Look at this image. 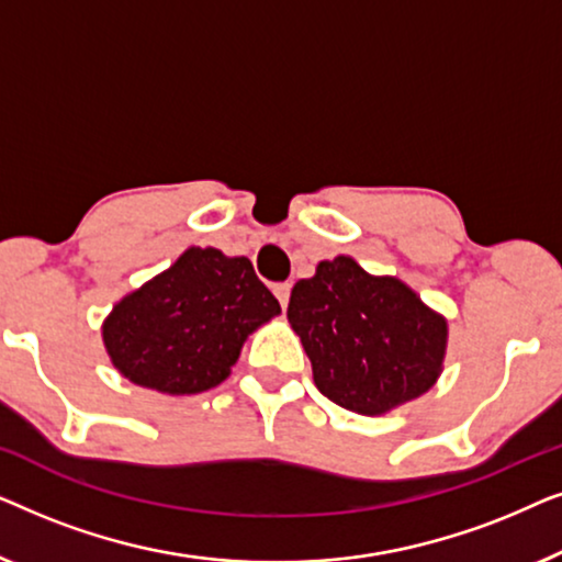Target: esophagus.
Instances as JSON below:
<instances>
[{"label":"esophagus","mask_w":562,"mask_h":562,"mask_svg":"<svg viewBox=\"0 0 562 562\" xmlns=\"http://www.w3.org/2000/svg\"><path fill=\"white\" fill-rule=\"evenodd\" d=\"M273 294H276V299H279V304L283 306V310H286V306H289V296H291V283H289V281H286V283H276Z\"/></svg>","instance_id":"1"}]
</instances>
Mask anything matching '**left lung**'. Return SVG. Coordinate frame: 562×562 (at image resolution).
Returning <instances> with one entry per match:
<instances>
[{
	"instance_id": "8db88e82",
	"label": "left lung",
	"mask_w": 562,
	"mask_h": 562,
	"mask_svg": "<svg viewBox=\"0 0 562 562\" xmlns=\"http://www.w3.org/2000/svg\"><path fill=\"white\" fill-rule=\"evenodd\" d=\"M286 317L317 389L342 409L375 417L440 379L448 322L404 281L371 276L350 256L322 260L291 289Z\"/></svg>"
}]
</instances>
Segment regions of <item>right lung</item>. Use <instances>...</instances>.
<instances>
[{"label": "right lung", "mask_w": 562, "mask_h": 562, "mask_svg": "<svg viewBox=\"0 0 562 562\" xmlns=\"http://www.w3.org/2000/svg\"><path fill=\"white\" fill-rule=\"evenodd\" d=\"M279 312L248 258L189 248L114 304L102 337L127 381L168 396L202 394L227 379L248 335Z\"/></svg>", "instance_id": "1"}]
</instances>
